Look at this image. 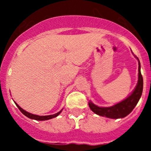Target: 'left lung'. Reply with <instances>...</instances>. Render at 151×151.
Segmentation results:
<instances>
[{"label":"left lung","instance_id":"left-lung-1","mask_svg":"<svg viewBox=\"0 0 151 151\" xmlns=\"http://www.w3.org/2000/svg\"><path fill=\"white\" fill-rule=\"evenodd\" d=\"M134 57L138 60V64H139L138 71H139V73H138L137 84L134 91L132 92V93L127 98L123 99V101H120L119 103H117L113 106H106V107L99 106L94 104L91 101H90L88 102V105H89L90 109L94 113L100 115V116L106 117L108 118L118 119V118H123L127 116L129 114L132 112L134 108L136 106L137 104L140 99L142 93L143 79L140 71V62H139L137 57H136L135 55Z\"/></svg>","mask_w":151,"mask_h":151}]
</instances>
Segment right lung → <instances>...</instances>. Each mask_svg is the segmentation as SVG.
Masks as SVG:
<instances>
[{
    "mask_svg": "<svg viewBox=\"0 0 151 151\" xmlns=\"http://www.w3.org/2000/svg\"><path fill=\"white\" fill-rule=\"evenodd\" d=\"M14 103H15V104L17 105V106L18 107V109L20 110V112H22V113L24 115H25V116L28 117V118H30V119L36 120V121H47V120H50V119H52V118H55V117H57L58 115H60V113L62 112V110H63V109H62L60 111V112H57V113L54 114V115L40 116V115H34V114H31V113H30V112H27V111L24 110V109H22V108H21L20 106H19V105H18L16 102H15V101H14Z\"/></svg>",
    "mask_w": 151,
    "mask_h": 151,
    "instance_id": "add662e5",
    "label": "right lung"
}]
</instances>
